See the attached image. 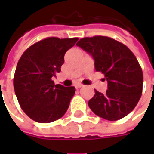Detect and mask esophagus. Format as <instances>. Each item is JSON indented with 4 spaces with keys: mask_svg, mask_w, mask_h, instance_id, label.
<instances>
[{
    "mask_svg": "<svg viewBox=\"0 0 154 154\" xmlns=\"http://www.w3.org/2000/svg\"><path fill=\"white\" fill-rule=\"evenodd\" d=\"M82 87H83V85H82V84H77V85H75V87L77 88V89H78V88H81Z\"/></svg>",
    "mask_w": 154,
    "mask_h": 154,
    "instance_id": "34e87169",
    "label": "esophagus"
}]
</instances>
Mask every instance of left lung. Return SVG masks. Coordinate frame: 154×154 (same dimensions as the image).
<instances>
[{"mask_svg":"<svg viewBox=\"0 0 154 154\" xmlns=\"http://www.w3.org/2000/svg\"><path fill=\"white\" fill-rule=\"evenodd\" d=\"M77 45L92 56L95 69L105 75L108 83L106 93L95 90L88 101L91 110L110 121L125 117L142 95V68L134 54L125 44L106 36L81 38Z\"/></svg>","mask_w":154,"mask_h":154,"instance_id":"obj_1","label":"left lung"}]
</instances>
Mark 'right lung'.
<instances>
[{"label":"right lung","instance_id":"add662e5","mask_svg":"<svg viewBox=\"0 0 154 154\" xmlns=\"http://www.w3.org/2000/svg\"><path fill=\"white\" fill-rule=\"evenodd\" d=\"M77 40L46 38L28 48L20 58L14 76L15 95L24 112L36 122L55 121L68 109L75 87L55 85L52 77L60 72L64 55Z\"/></svg>","mask_w":154,"mask_h":154}]
</instances>
